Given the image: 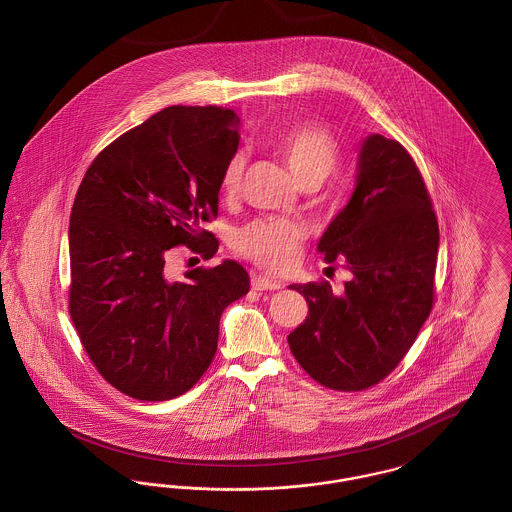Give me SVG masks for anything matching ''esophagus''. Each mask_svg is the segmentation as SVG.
<instances>
[{"label": "esophagus", "mask_w": 512, "mask_h": 512, "mask_svg": "<svg viewBox=\"0 0 512 512\" xmlns=\"http://www.w3.org/2000/svg\"><path fill=\"white\" fill-rule=\"evenodd\" d=\"M251 288L257 290V292H274V290H280L282 284L268 280L267 276H253L251 278Z\"/></svg>", "instance_id": "1"}]
</instances>
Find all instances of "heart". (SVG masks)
<instances>
[{"label":"heart","mask_w":512,"mask_h":512,"mask_svg":"<svg viewBox=\"0 0 512 512\" xmlns=\"http://www.w3.org/2000/svg\"><path fill=\"white\" fill-rule=\"evenodd\" d=\"M274 147L286 161L297 184L322 182L338 163V146L330 132L315 122H299L278 132ZM245 155L236 151L220 174V192L234 195L244 176ZM234 249L255 265L272 272H290L301 253L303 234L297 224L284 219H257L234 234Z\"/></svg>","instance_id":"1"}]
</instances>
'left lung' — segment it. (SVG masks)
<instances>
[{"label":"left lung","instance_id":"left-lung-1","mask_svg":"<svg viewBox=\"0 0 512 512\" xmlns=\"http://www.w3.org/2000/svg\"><path fill=\"white\" fill-rule=\"evenodd\" d=\"M439 228L413 157L399 142L368 136L357 186L318 242L326 263L351 272L340 295L322 282L292 284L309 317L288 336L295 361L330 390L384 380L411 349L434 305Z\"/></svg>","mask_w":512,"mask_h":512}]
</instances>
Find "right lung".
<instances>
[{
    "instance_id": "obj_1",
    "label": "right lung",
    "mask_w": 512,
    "mask_h": 512,
    "mask_svg": "<svg viewBox=\"0 0 512 512\" xmlns=\"http://www.w3.org/2000/svg\"><path fill=\"white\" fill-rule=\"evenodd\" d=\"M240 117L172 105L92 161L69 224V313L99 374L140 401L190 390L217 353L222 311L249 292L236 261L172 282L165 261L186 245L211 259L201 228L219 213L220 174L238 151Z\"/></svg>"
}]
</instances>
